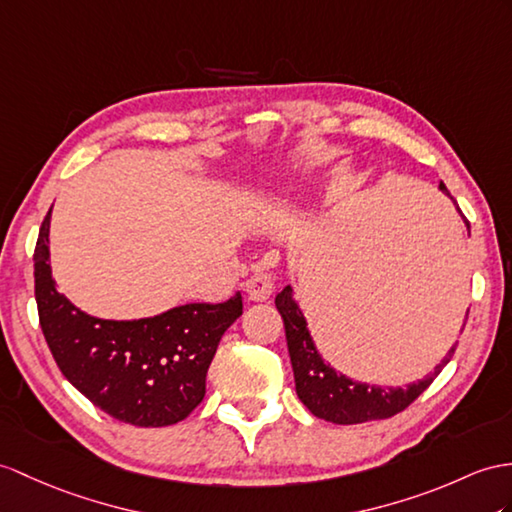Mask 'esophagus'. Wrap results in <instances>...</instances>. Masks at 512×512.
Instances as JSON below:
<instances>
[{"label": "esophagus", "mask_w": 512, "mask_h": 512, "mask_svg": "<svg viewBox=\"0 0 512 512\" xmlns=\"http://www.w3.org/2000/svg\"><path fill=\"white\" fill-rule=\"evenodd\" d=\"M273 291V282L265 271H254L245 282V293L249 302H267Z\"/></svg>", "instance_id": "esophagus-1"}]
</instances>
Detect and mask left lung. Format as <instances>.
<instances>
[{
  "label": "left lung",
  "instance_id": "obj_1",
  "mask_svg": "<svg viewBox=\"0 0 512 512\" xmlns=\"http://www.w3.org/2000/svg\"><path fill=\"white\" fill-rule=\"evenodd\" d=\"M439 191L445 193L454 202V197L450 195V191H447V186L443 182L439 184ZM456 210L458 215L463 217L458 206ZM465 226L469 230V221H465ZM460 273H463L465 278V267ZM276 308L284 321V334H286V345H289L297 397L315 417L323 421L339 423V426H354V423L389 419L397 413H402L408 404H413L417 397L428 389L432 380L441 373V369L450 363L458 343L456 341L452 345V350L447 352V356L441 360V363L434 367L430 376H426L423 380H417L406 386H378V384L347 378L345 373L336 371L330 363L323 360L313 341V336H310L306 317L297 304L291 284L284 286V289L276 295ZM467 315L469 310L465 313V321H467ZM463 328H460V332H463Z\"/></svg>",
  "mask_w": 512,
  "mask_h": 512
}]
</instances>
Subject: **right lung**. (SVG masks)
<instances>
[{"label": "right lung", "instance_id": "add662e5", "mask_svg": "<svg viewBox=\"0 0 512 512\" xmlns=\"http://www.w3.org/2000/svg\"><path fill=\"white\" fill-rule=\"evenodd\" d=\"M49 223L34 249V295L56 365L106 415L139 428L173 426L204 400L217 345L243 315L236 293L223 304H184L143 319H99L56 289Z\"/></svg>", "mask_w": 512, "mask_h": 512}]
</instances>
